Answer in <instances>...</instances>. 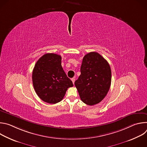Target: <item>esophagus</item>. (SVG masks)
<instances>
[{"instance_id": "esophagus-1", "label": "esophagus", "mask_w": 147, "mask_h": 147, "mask_svg": "<svg viewBox=\"0 0 147 147\" xmlns=\"http://www.w3.org/2000/svg\"><path fill=\"white\" fill-rule=\"evenodd\" d=\"M71 81H72L73 83V84H74V82H75V78H71Z\"/></svg>"}]
</instances>
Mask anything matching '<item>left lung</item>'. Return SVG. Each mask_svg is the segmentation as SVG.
<instances>
[{"instance_id":"obj_1","label":"left lung","mask_w":147,"mask_h":147,"mask_svg":"<svg viewBox=\"0 0 147 147\" xmlns=\"http://www.w3.org/2000/svg\"><path fill=\"white\" fill-rule=\"evenodd\" d=\"M81 75L75 81L81 100L88 105L99 103L107 95L111 84V69L108 62L95 52L83 57Z\"/></svg>"}]
</instances>
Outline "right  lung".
I'll use <instances>...</instances> for the list:
<instances>
[{"label": "right lung", "instance_id": "right-lung-1", "mask_svg": "<svg viewBox=\"0 0 147 147\" xmlns=\"http://www.w3.org/2000/svg\"><path fill=\"white\" fill-rule=\"evenodd\" d=\"M61 57L47 53L36 61L32 71V83L38 96L43 101L55 104L60 102L73 82L61 67Z\"/></svg>", "mask_w": 147, "mask_h": 147}]
</instances>
